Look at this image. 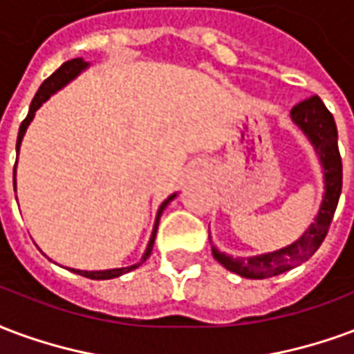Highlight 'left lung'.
<instances>
[{
    "label": "left lung",
    "instance_id": "left-lung-1",
    "mask_svg": "<svg viewBox=\"0 0 354 354\" xmlns=\"http://www.w3.org/2000/svg\"><path fill=\"white\" fill-rule=\"evenodd\" d=\"M290 117L301 130L306 131L317 154L321 156L322 167H324L326 194H324L315 223L309 226L298 241H294L285 249L252 257V259H232L213 247V257L216 259V262H221L226 270H230L241 277L266 279L272 275H279L294 266L306 262L309 257H313L315 251L321 247L324 237L328 234L330 223L334 218L337 202H339L343 169L342 156H339V149H337V128L332 113L326 109V105L322 103L319 95H311L298 105H294Z\"/></svg>",
    "mask_w": 354,
    "mask_h": 354
}]
</instances>
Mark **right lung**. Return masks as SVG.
<instances>
[{"mask_svg":"<svg viewBox=\"0 0 354 354\" xmlns=\"http://www.w3.org/2000/svg\"><path fill=\"white\" fill-rule=\"evenodd\" d=\"M86 66H88V64H86V62H82V58H73V60L64 62L60 68L56 69V71H54V73L48 77V79H45V81H43V84H41L39 90H37V94H35V97L32 100V105H30V111H28V117H26L24 120H22V124H20V130H18V138H17V151L20 149V141H22V138H24L28 124L32 122L33 115H35V111L41 107V103L46 102V100L50 97V94H54L56 90H60L64 84H68L71 79H75V77L81 73L82 69L86 68ZM15 167H17V164H15ZM15 185H17V180H15ZM174 198H175V194L169 196L166 202L160 205L158 215H156V223H154V230H152L151 241H149V245H147V251H145V254H143L141 262H138V264H133V266H128V268L105 270V272H82V270H71V272L79 273V275H82V277H88V279H115V277L122 275V273H128V272H131V270L139 268V266L143 264V262H145V260L151 257L152 245H154V237H156V230H158L160 215H162L164 207H166L167 203L171 202Z\"/></svg>","mask_w":354,"mask_h":354,"instance_id":"obj_1","label":"right lung"}]
</instances>
